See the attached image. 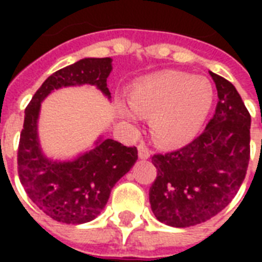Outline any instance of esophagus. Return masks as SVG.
Returning a JSON list of instances; mask_svg holds the SVG:
<instances>
[{
  "label": "esophagus",
  "mask_w": 262,
  "mask_h": 262,
  "mask_svg": "<svg viewBox=\"0 0 262 262\" xmlns=\"http://www.w3.org/2000/svg\"><path fill=\"white\" fill-rule=\"evenodd\" d=\"M137 151H139L140 159H148L149 158V149H148L145 144H140L139 147H137Z\"/></svg>",
  "instance_id": "1"
}]
</instances>
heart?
<instances>
[{
	"label": "heart",
	"mask_w": 262,
	"mask_h": 262,
	"mask_svg": "<svg viewBox=\"0 0 262 262\" xmlns=\"http://www.w3.org/2000/svg\"><path fill=\"white\" fill-rule=\"evenodd\" d=\"M130 103L118 102V111L127 122L140 114L149 117L152 137L167 147L194 139L211 113L215 90L207 77L183 72H163L149 76L132 87Z\"/></svg>",
	"instance_id": "1"
}]
</instances>
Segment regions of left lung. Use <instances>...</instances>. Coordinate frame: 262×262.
Masks as SVG:
<instances>
[{
	"label": "left lung",
	"instance_id": "8db88e82",
	"mask_svg": "<svg viewBox=\"0 0 262 262\" xmlns=\"http://www.w3.org/2000/svg\"><path fill=\"white\" fill-rule=\"evenodd\" d=\"M209 75L219 102L205 130L186 147L152 158L158 177L149 189L151 209L171 227H191L223 211L248 171L250 114L230 81Z\"/></svg>",
	"mask_w": 262,
	"mask_h": 262
}]
</instances>
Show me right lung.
<instances>
[{
    "label": "right lung",
    "mask_w": 262,
    "mask_h": 262,
    "mask_svg": "<svg viewBox=\"0 0 262 262\" xmlns=\"http://www.w3.org/2000/svg\"><path fill=\"white\" fill-rule=\"evenodd\" d=\"M113 59L83 58L47 77L26 108L17 168L20 182L32 203L59 223L83 224L104 209L111 189L137 160V148L99 136L94 145L72 159H54L45 154L38 123L45 99L55 90L94 85L108 100L107 77Z\"/></svg>",
    "instance_id": "obj_1"
}]
</instances>
